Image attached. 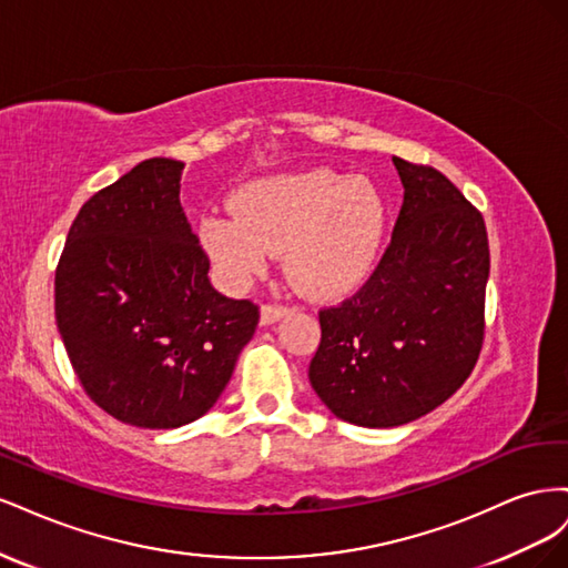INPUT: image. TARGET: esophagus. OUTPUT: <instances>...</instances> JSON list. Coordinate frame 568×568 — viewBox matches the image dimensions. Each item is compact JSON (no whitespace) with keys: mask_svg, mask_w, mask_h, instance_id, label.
I'll use <instances>...</instances> for the list:
<instances>
[{"mask_svg":"<svg viewBox=\"0 0 568 568\" xmlns=\"http://www.w3.org/2000/svg\"><path fill=\"white\" fill-rule=\"evenodd\" d=\"M288 313V305L282 303H265L261 307V324H274L277 320H282Z\"/></svg>","mask_w":568,"mask_h":568,"instance_id":"obj_1","label":"esophagus"}]
</instances>
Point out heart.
Segmentation results:
<instances>
[{"mask_svg":"<svg viewBox=\"0 0 568 568\" xmlns=\"http://www.w3.org/2000/svg\"><path fill=\"white\" fill-rule=\"evenodd\" d=\"M234 215L211 213L203 246L234 282L261 272L284 251L291 284L307 296H332L363 274L379 246L384 211L365 182H341L326 170L257 180L234 199Z\"/></svg>","mask_w":568,"mask_h":568,"instance_id":"obj_1","label":"heart"}]
</instances>
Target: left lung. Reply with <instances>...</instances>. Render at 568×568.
Wrapping results in <instances>:
<instances>
[{
    "label": "left lung",
    "mask_w": 568,
    "mask_h": 568,
    "mask_svg": "<svg viewBox=\"0 0 568 568\" xmlns=\"http://www.w3.org/2000/svg\"><path fill=\"white\" fill-rule=\"evenodd\" d=\"M403 209L379 265L320 311L311 363L320 400L343 422L388 428L436 409L467 382L486 332V222L432 165L395 156Z\"/></svg>",
    "instance_id": "1"
}]
</instances>
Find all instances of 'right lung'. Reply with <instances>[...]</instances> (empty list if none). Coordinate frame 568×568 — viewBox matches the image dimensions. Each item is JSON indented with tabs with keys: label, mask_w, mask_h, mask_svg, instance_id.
<instances>
[{
	"label": "right lung",
	"mask_w": 568,
	"mask_h": 568,
	"mask_svg": "<svg viewBox=\"0 0 568 568\" xmlns=\"http://www.w3.org/2000/svg\"><path fill=\"white\" fill-rule=\"evenodd\" d=\"M182 170L149 159L97 192L57 265V324L84 393L140 428L203 417L261 320L255 303L213 288L180 203Z\"/></svg>",
	"instance_id": "right-lung-1"
}]
</instances>
